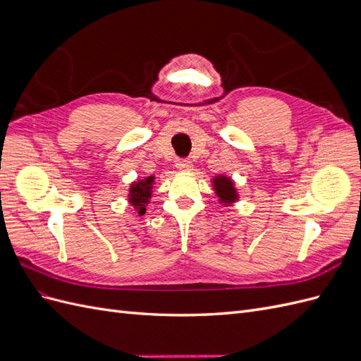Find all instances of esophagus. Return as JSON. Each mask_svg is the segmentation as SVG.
<instances>
[{
    "label": "esophagus",
    "mask_w": 361,
    "mask_h": 361,
    "mask_svg": "<svg viewBox=\"0 0 361 361\" xmlns=\"http://www.w3.org/2000/svg\"><path fill=\"white\" fill-rule=\"evenodd\" d=\"M192 164L190 159H176V169L180 171H191Z\"/></svg>",
    "instance_id": "esophagus-1"
}]
</instances>
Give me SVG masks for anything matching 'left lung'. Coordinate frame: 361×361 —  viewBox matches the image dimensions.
Here are the masks:
<instances>
[{"mask_svg":"<svg viewBox=\"0 0 361 361\" xmlns=\"http://www.w3.org/2000/svg\"><path fill=\"white\" fill-rule=\"evenodd\" d=\"M212 187L214 191L218 197V202L223 203L224 206H231L232 203L238 202L239 195L235 188V182L228 178L224 176V174H218L212 179Z\"/></svg>","mask_w":361,"mask_h":361,"instance_id":"left-lung-1","label":"left lung"}]
</instances>
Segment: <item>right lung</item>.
Segmentation results:
<instances>
[{
    "label": "right lung",
    "mask_w": 361,
    "mask_h": 361,
    "mask_svg": "<svg viewBox=\"0 0 361 361\" xmlns=\"http://www.w3.org/2000/svg\"><path fill=\"white\" fill-rule=\"evenodd\" d=\"M155 176H149L130 183L128 202L134 207L138 215L146 214V206L152 197V190H154Z\"/></svg>",
    "instance_id": "1"
}]
</instances>
